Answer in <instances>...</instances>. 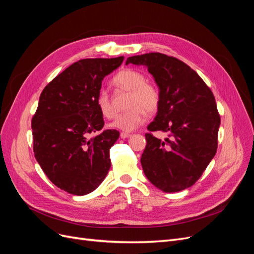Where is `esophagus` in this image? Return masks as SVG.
Segmentation results:
<instances>
[{
	"label": "esophagus",
	"mask_w": 254,
	"mask_h": 254,
	"mask_svg": "<svg viewBox=\"0 0 254 254\" xmlns=\"http://www.w3.org/2000/svg\"><path fill=\"white\" fill-rule=\"evenodd\" d=\"M130 135H131V134L127 133V132H121V137H122V139H127V137H129Z\"/></svg>",
	"instance_id": "1"
}]
</instances>
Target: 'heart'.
<instances>
[{"instance_id":"obj_1","label":"heart","mask_w":254,"mask_h":254,"mask_svg":"<svg viewBox=\"0 0 254 254\" xmlns=\"http://www.w3.org/2000/svg\"><path fill=\"white\" fill-rule=\"evenodd\" d=\"M115 86L130 91L125 112L121 113L110 125L123 131H133L146 120V112H156L160 105L159 89L150 82H146V77L140 71L126 68L114 76ZM96 107L104 118L113 119L117 114L111 103L109 94L101 90L96 95Z\"/></svg>"}]
</instances>
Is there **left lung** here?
I'll return each mask as SVG.
<instances>
[{
  "label": "left lung",
  "instance_id": "8db88e82",
  "mask_svg": "<svg viewBox=\"0 0 254 254\" xmlns=\"http://www.w3.org/2000/svg\"><path fill=\"white\" fill-rule=\"evenodd\" d=\"M145 65L160 92L155 121L146 133L141 164L147 179L165 193L186 190L200 178L217 150L220 117L210 88L183 61L161 53L129 57L126 64Z\"/></svg>",
  "mask_w": 254,
  "mask_h": 254
}]
</instances>
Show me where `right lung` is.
Segmentation results:
<instances>
[{
	"instance_id": "1",
	"label": "right lung",
	"mask_w": 254,
	"mask_h": 254,
	"mask_svg": "<svg viewBox=\"0 0 254 254\" xmlns=\"http://www.w3.org/2000/svg\"><path fill=\"white\" fill-rule=\"evenodd\" d=\"M124 57L88 58L73 64L42 91L32 120L37 162L55 186L82 196L93 191L111 166L110 148L120 132L103 130L96 95L105 76ZM99 132L94 138L89 134Z\"/></svg>"
}]
</instances>
